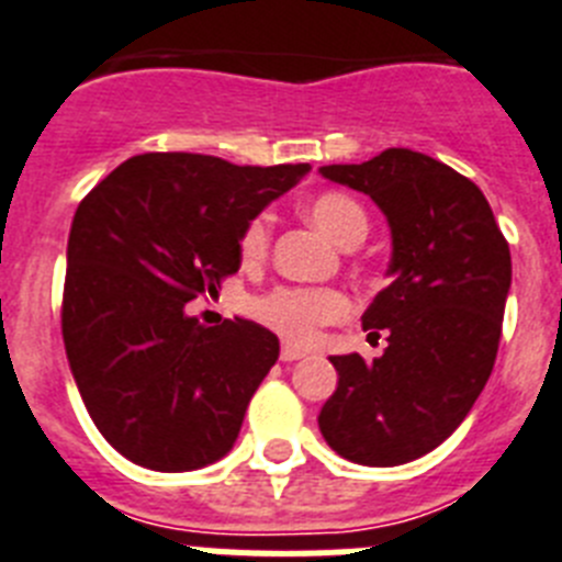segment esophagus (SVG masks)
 Masks as SVG:
<instances>
[{
	"instance_id": "1",
	"label": "esophagus",
	"mask_w": 562,
	"mask_h": 562,
	"mask_svg": "<svg viewBox=\"0 0 562 562\" xmlns=\"http://www.w3.org/2000/svg\"><path fill=\"white\" fill-rule=\"evenodd\" d=\"M302 350L300 348H291V345H282V350H280V359L282 362H296V359H302Z\"/></svg>"
}]
</instances>
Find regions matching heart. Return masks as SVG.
Wrapping results in <instances>:
<instances>
[{"label":"heart","instance_id":"b5f03b06","mask_svg":"<svg viewBox=\"0 0 562 562\" xmlns=\"http://www.w3.org/2000/svg\"><path fill=\"white\" fill-rule=\"evenodd\" d=\"M305 214L316 228L328 234L330 240L350 248L364 240L368 234V212L362 203L345 192H319L305 203ZM271 246V217L257 214L243 228L240 254L246 262H260ZM251 314L280 334L291 345H311L319 336V328L341 322L350 314V300L334 288H300L280 285L251 302Z\"/></svg>","mask_w":562,"mask_h":562}]
</instances>
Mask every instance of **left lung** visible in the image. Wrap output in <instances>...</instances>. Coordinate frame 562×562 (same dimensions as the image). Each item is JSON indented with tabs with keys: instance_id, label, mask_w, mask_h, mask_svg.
<instances>
[{
	"instance_id": "8db88e82",
	"label": "left lung",
	"mask_w": 562,
	"mask_h": 562,
	"mask_svg": "<svg viewBox=\"0 0 562 562\" xmlns=\"http://www.w3.org/2000/svg\"><path fill=\"white\" fill-rule=\"evenodd\" d=\"M319 172L370 194L393 234L390 285L362 316L370 336L387 334V348L373 362L330 359L339 384L319 429L348 461L398 467L456 432L495 368L509 243L484 192L429 155L384 149Z\"/></svg>"
}]
</instances>
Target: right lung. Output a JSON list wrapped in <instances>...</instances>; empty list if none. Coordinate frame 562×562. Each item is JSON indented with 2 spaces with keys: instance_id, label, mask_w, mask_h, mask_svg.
<instances>
[{
  "instance_id": "obj_1",
  "label": "right lung",
  "mask_w": 562,
  "mask_h": 562,
  "mask_svg": "<svg viewBox=\"0 0 562 562\" xmlns=\"http://www.w3.org/2000/svg\"><path fill=\"white\" fill-rule=\"evenodd\" d=\"M308 169L146 153L78 203L61 300L67 362L101 436L138 467L200 470L237 441L280 339L248 319L206 328L187 302L237 274L243 228Z\"/></svg>"
}]
</instances>
